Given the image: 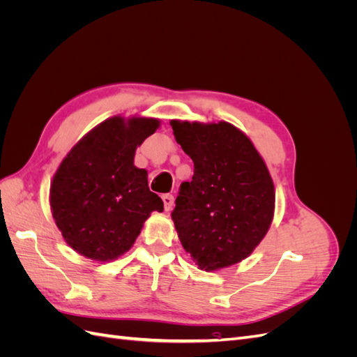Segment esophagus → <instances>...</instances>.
I'll return each mask as SVG.
<instances>
[{
	"mask_svg": "<svg viewBox=\"0 0 357 357\" xmlns=\"http://www.w3.org/2000/svg\"><path fill=\"white\" fill-rule=\"evenodd\" d=\"M162 201H164V207L167 211H169L172 207H174V197L169 195V193H167V195L162 197Z\"/></svg>",
	"mask_w": 357,
	"mask_h": 357,
	"instance_id": "esophagus-1",
	"label": "esophagus"
}]
</instances>
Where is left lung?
<instances>
[{
	"mask_svg": "<svg viewBox=\"0 0 357 357\" xmlns=\"http://www.w3.org/2000/svg\"><path fill=\"white\" fill-rule=\"evenodd\" d=\"M193 160L171 213L178 240L199 269L241 262L261 244L274 219L275 189L264 158L241 129L220 121H171Z\"/></svg>",
	"mask_w": 357,
	"mask_h": 357,
	"instance_id": "left-lung-1",
	"label": "left lung"
}]
</instances>
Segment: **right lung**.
<instances>
[{
  "label": "right lung",
  "mask_w": 357,
  "mask_h": 357,
  "mask_svg": "<svg viewBox=\"0 0 357 357\" xmlns=\"http://www.w3.org/2000/svg\"><path fill=\"white\" fill-rule=\"evenodd\" d=\"M155 117L113 116L83 135L50 183V210L66 243L82 256L110 262L131 248L164 202L150 192L135 150L156 132Z\"/></svg>",
  "instance_id": "add662e5"
}]
</instances>
